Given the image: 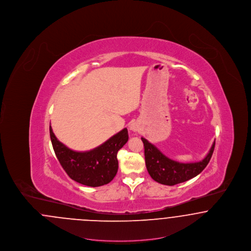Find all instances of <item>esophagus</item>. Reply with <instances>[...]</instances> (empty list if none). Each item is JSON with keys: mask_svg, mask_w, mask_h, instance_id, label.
<instances>
[{"mask_svg": "<svg viewBox=\"0 0 251 251\" xmlns=\"http://www.w3.org/2000/svg\"><path fill=\"white\" fill-rule=\"evenodd\" d=\"M130 130L132 131H139L140 130V126L137 122H132L130 125Z\"/></svg>", "mask_w": 251, "mask_h": 251, "instance_id": "1", "label": "esophagus"}]
</instances>
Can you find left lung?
Listing matches in <instances>:
<instances>
[{"instance_id": "1", "label": "left lung", "mask_w": 251, "mask_h": 251, "mask_svg": "<svg viewBox=\"0 0 251 251\" xmlns=\"http://www.w3.org/2000/svg\"><path fill=\"white\" fill-rule=\"evenodd\" d=\"M145 149V162L151 177L165 185H175L198 176L209 164L215 150L213 143L206 157L195 163H179L164 155L154 145L141 137Z\"/></svg>"}]
</instances>
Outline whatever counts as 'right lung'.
I'll use <instances>...</instances> for the list:
<instances>
[{"mask_svg":"<svg viewBox=\"0 0 251 251\" xmlns=\"http://www.w3.org/2000/svg\"><path fill=\"white\" fill-rule=\"evenodd\" d=\"M50 136L60 165L71 179L86 186L97 187L109 183L119 168L117 154L129 139L124 128L100 146L88 151H74L54 135L50 126Z\"/></svg>","mask_w":251,"mask_h":251,"instance_id":"right-lung-1","label":"right lung"}]
</instances>
